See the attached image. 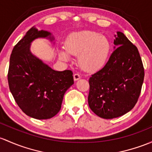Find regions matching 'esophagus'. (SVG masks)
I'll list each match as a JSON object with an SVG mask.
<instances>
[{
    "label": "esophagus",
    "mask_w": 152,
    "mask_h": 152,
    "mask_svg": "<svg viewBox=\"0 0 152 152\" xmlns=\"http://www.w3.org/2000/svg\"><path fill=\"white\" fill-rule=\"evenodd\" d=\"M80 78H81L80 75L78 74V73H75V74L73 75V79H74L75 81L79 80V79H80Z\"/></svg>",
    "instance_id": "obj_1"
}]
</instances>
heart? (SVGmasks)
<instances>
[{
    "instance_id": "obj_1",
    "label": "heart",
    "mask_w": 152,
    "mask_h": 152,
    "mask_svg": "<svg viewBox=\"0 0 152 152\" xmlns=\"http://www.w3.org/2000/svg\"><path fill=\"white\" fill-rule=\"evenodd\" d=\"M111 50V42L105 36L91 30H82L68 36L65 48L60 49L59 56L68 61L71 55H79L78 63L81 69L95 72L105 65Z\"/></svg>"
}]
</instances>
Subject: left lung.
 Wrapping results in <instances>:
<instances>
[{"instance_id":"obj_1","label":"left lung","mask_w":152,"mask_h":152,"mask_svg":"<svg viewBox=\"0 0 152 152\" xmlns=\"http://www.w3.org/2000/svg\"><path fill=\"white\" fill-rule=\"evenodd\" d=\"M114 51L103 68L89 78L88 103L95 114L114 119L136 104L144 79L138 49L122 32L114 35Z\"/></svg>"}]
</instances>
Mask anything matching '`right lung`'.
Here are the masks:
<instances>
[{"instance_id":"1","label":"right lung","mask_w":152,"mask_h":152,"mask_svg":"<svg viewBox=\"0 0 152 152\" xmlns=\"http://www.w3.org/2000/svg\"><path fill=\"white\" fill-rule=\"evenodd\" d=\"M41 38L55 40L50 32L33 27L14 46L8 81L16 103L25 114L47 119L60 111L64 95L74 82L71 71H55L32 53L31 43Z\"/></svg>"}]
</instances>
